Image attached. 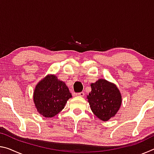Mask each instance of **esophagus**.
<instances>
[{
    "label": "esophagus",
    "mask_w": 154,
    "mask_h": 154,
    "mask_svg": "<svg viewBox=\"0 0 154 154\" xmlns=\"http://www.w3.org/2000/svg\"><path fill=\"white\" fill-rule=\"evenodd\" d=\"M75 96H84V92H79V93H77V94H75Z\"/></svg>",
    "instance_id": "obj_1"
}]
</instances>
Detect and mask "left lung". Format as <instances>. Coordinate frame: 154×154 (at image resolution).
<instances>
[{"label":"left lung","mask_w":154,"mask_h":154,"mask_svg":"<svg viewBox=\"0 0 154 154\" xmlns=\"http://www.w3.org/2000/svg\"><path fill=\"white\" fill-rule=\"evenodd\" d=\"M92 91L88 96L91 109L95 116L103 121L113 118L122 104V96L113 83L105 79H99L91 84Z\"/></svg>","instance_id":"1"}]
</instances>
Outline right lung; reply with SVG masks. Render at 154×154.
Masks as SVG:
<instances>
[{
  "mask_svg": "<svg viewBox=\"0 0 154 154\" xmlns=\"http://www.w3.org/2000/svg\"><path fill=\"white\" fill-rule=\"evenodd\" d=\"M71 97L66 84L54 75H48L38 83L34 92L36 108L45 118H52L60 113Z\"/></svg>",
  "mask_w": 154,
  "mask_h": 154,
  "instance_id": "obj_1",
  "label": "right lung"
}]
</instances>
